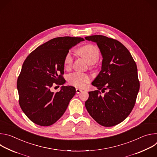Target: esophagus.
<instances>
[{
	"label": "esophagus",
	"mask_w": 157,
	"mask_h": 157,
	"mask_svg": "<svg viewBox=\"0 0 157 157\" xmlns=\"http://www.w3.org/2000/svg\"><path fill=\"white\" fill-rule=\"evenodd\" d=\"M82 89H79V88H76V92L77 94H79V93H80L82 92Z\"/></svg>",
	"instance_id": "obj_1"
}]
</instances>
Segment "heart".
Masks as SVG:
<instances>
[{
  "instance_id": "obj_1",
  "label": "heart",
  "mask_w": 157,
  "mask_h": 157,
  "mask_svg": "<svg viewBox=\"0 0 157 157\" xmlns=\"http://www.w3.org/2000/svg\"><path fill=\"white\" fill-rule=\"evenodd\" d=\"M78 53L82 56L89 64H94L97 62L100 56L99 49L93 44H88L79 48ZM73 56L71 52L66 53L64 59V66L66 69H69L73 64ZM91 78L89 75L82 73L76 72L71 74L68 76L69 82L77 87H84L86 84L90 82Z\"/></svg>"
}]
</instances>
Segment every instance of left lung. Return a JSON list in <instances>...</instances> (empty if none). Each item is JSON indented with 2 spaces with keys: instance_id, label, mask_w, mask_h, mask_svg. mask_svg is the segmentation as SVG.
<instances>
[{
  "instance_id": "8db88e82",
  "label": "left lung",
  "mask_w": 157,
  "mask_h": 157,
  "mask_svg": "<svg viewBox=\"0 0 157 157\" xmlns=\"http://www.w3.org/2000/svg\"><path fill=\"white\" fill-rule=\"evenodd\" d=\"M85 39L96 43L103 58L101 71L92 82L98 90L89 92L85 106L99 124L113 127L124 121L135 105L140 88L137 64L117 40L103 35Z\"/></svg>"
}]
</instances>
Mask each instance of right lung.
<instances>
[{
  "label": "right lung",
  "instance_id": "add662e5",
  "mask_svg": "<svg viewBox=\"0 0 157 157\" xmlns=\"http://www.w3.org/2000/svg\"><path fill=\"white\" fill-rule=\"evenodd\" d=\"M84 39L62 36L53 38L37 47L24 61L17 86L19 104L27 117L40 126L55 123L64 113L76 93L73 86L51 91L55 84L65 82L64 59L66 53Z\"/></svg>",
  "mask_w": 157,
  "mask_h": 157
}]
</instances>
